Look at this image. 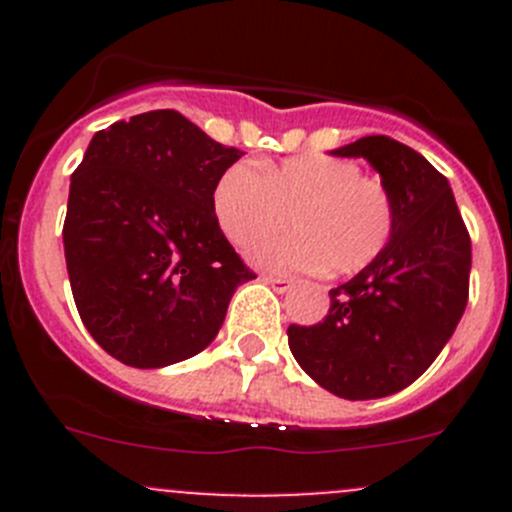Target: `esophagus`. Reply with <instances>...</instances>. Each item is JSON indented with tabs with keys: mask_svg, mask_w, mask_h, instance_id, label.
Segmentation results:
<instances>
[{
	"mask_svg": "<svg viewBox=\"0 0 512 512\" xmlns=\"http://www.w3.org/2000/svg\"><path fill=\"white\" fill-rule=\"evenodd\" d=\"M262 282H265V285H270L272 289H275V292H280V294H285V292H289V289H292V280H285V277L262 275Z\"/></svg>",
	"mask_w": 512,
	"mask_h": 512,
	"instance_id": "1",
	"label": "esophagus"
}]
</instances>
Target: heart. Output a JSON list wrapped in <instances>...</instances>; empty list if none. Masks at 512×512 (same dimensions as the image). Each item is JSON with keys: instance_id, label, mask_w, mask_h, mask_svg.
<instances>
[{"instance_id": "1", "label": "heart", "mask_w": 512, "mask_h": 512, "mask_svg": "<svg viewBox=\"0 0 512 512\" xmlns=\"http://www.w3.org/2000/svg\"><path fill=\"white\" fill-rule=\"evenodd\" d=\"M213 213L235 247H250L285 230L292 235L252 250L275 272L354 275L369 267L394 235V203L379 180L364 178L352 160L322 153L255 168L235 163L220 175Z\"/></svg>"}]
</instances>
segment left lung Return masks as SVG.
<instances>
[{
    "label": "left lung",
    "instance_id": "1",
    "mask_svg": "<svg viewBox=\"0 0 512 512\" xmlns=\"http://www.w3.org/2000/svg\"><path fill=\"white\" fill-rule=\"evenodd\" d=\"M332 156L364 158L394 203V235L369 267L329 289V314L289 324L297 364L349 401L391 396L433 364L468 304L471 237L448 180L389 136H364Z\"/></svg>",
    "mask_w": 512,
    "mask_h": 512
}]
</instances>
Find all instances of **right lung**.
<instances>
[{
  "label": "right lung",
  "mask_w": 512,
  "mask_h": 512,
  "mask_svg": "<svg viewBox=\"0 0 512 512\" xmlns=\"http://www.w3.org/2000/svg\"><path fill=\"white\" fill-rule=\"evenodd\" d=\"M240 156L170 108L91 138L71 175L64 255L81 322L113 359L160 369L203 352L255 280L213 213Z\"/></svg>",
  "instance_id": "add662e5"
}]
</instances>
